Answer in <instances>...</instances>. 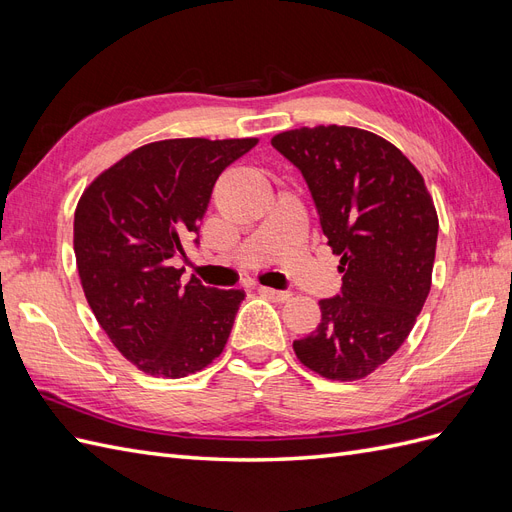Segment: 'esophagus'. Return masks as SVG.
<instances>
[{
    "label": "esophagus",
    "instance_id": "1",
    "mask_svg": "<svg viewBox=\"0 0 512 512\" xmlns=\"http://www.w3.org/2000/svg\"><path fill=\"white\" fill-rule=\"evenodd\" d=\"M260 292L265 294L267 299L271 301H277V303H284L290 299V292H284V290H275V288H267V286H260Z\"/></svg>",
    "mask_w": 512,
    "mask_h": 512
}]
</instances>
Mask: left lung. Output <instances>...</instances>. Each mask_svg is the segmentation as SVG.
I'll list each match as a JSON object with an SVG mask.
<instances>
[{
  "instance_id": "8db88e82",
  "label": "left lung",
  "mask_w": 512,
  "mask_h": 512,
  "mask_svg": "<svg viewBox=\"0 0 512 512\" xmlns=\"http://www.w3.org/2000/svg\"><path fill=\"white\" fill-rule=\"evenodd\" d=\"M271 145L297 166L339 258L342 294L320 301V324L292 344L318 376H369L406 342L431 288L438 213L416 166L361 128L280 132Z\"/></svg>"
}]
</instances>
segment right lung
I'll list each match as a JSON object with an SVG mask.
<instances>
[{
	"instance_id": "right-lung-1",
	"label": "right lung",
	"mask_w": 512,
	"mask_h": 512,
	"mask_svg": "<svg viewBox=\"0 0 512 512\" xmlns=\"http://www.w3.org/2000/svg\"><path fill=\"white\" fill-rule=\"evenodd\" d=\"M258 138H168L91 181L74 211L85 299L113 346L147 376L185 378L222 354L243 290L181 282L173 258L198 230L222 170Z\"/></svg>"
}]
</instances>
